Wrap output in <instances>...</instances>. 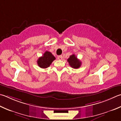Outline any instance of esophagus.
Returning a JSON list of instances; mask_svg holds the SVG:
<instances>
[{"label": "esophagus", "mask_w": 121, "mask_h": 121, "mask_svg": "<svg viewBox=\"0 0 121 121\" xmlns=\"http://www.w3.org/2000/svg\"><path fill=\"white\" fill-rule=\"evenodd\" d=\"M62 58H63L62 56H58V59H59V60H62Z\"/></svg>", "instance_id": "1"}]
</instances>
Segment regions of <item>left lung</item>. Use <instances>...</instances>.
<instances>
[{
    "instance_id": "left-lung-1",
    "label": "left lung",
    "mask_w": 121,
    "mask_h": 121,
    "mask_svg": "<svg viewBox=\"0 0 121 121\" xmlns=\"http://www.w3.org/2000/svg\"><path fill=\"white\" fill-rule=\"evenodd\" d=\"M68 62L70 67L74 68V69H78L81 66L82 62L77 59L74 54L70 56L69 58L68 59Z\"/></svg>"
}]
</instances>
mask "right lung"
<instances>
[{
  "mask_svg": "<svg viewBox=\"0 0 121 121\" xmlns=\"http://www.w3.org/2000/svg\"><path fill=\"white\" fill-rule=\"evenodd\" d=\"M56 59L54 56L50 52L46 51L43 56L39 57L37 61L39 66L41 68H47L49 67L52 62Z\"/></svg>",
  "mask_w": 121,
  "mask_h": 121,
  "instance_id": "add662e5",
  "label": "right lung"
}]
</instances>
